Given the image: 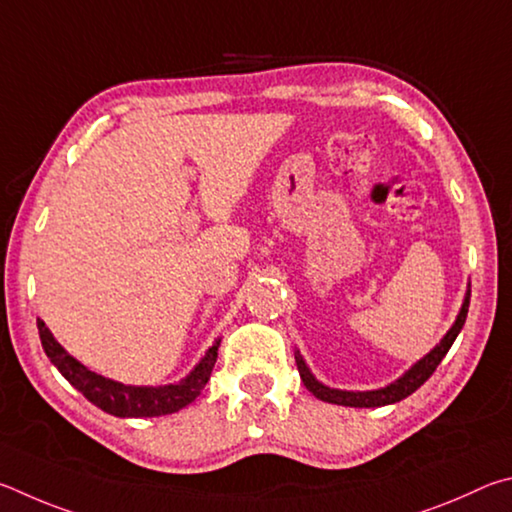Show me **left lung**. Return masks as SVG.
<instances>
[{
	"label": "left lung",
	"mask_w": 512,
	"mask_h": 512,
	"mask_svg": "<svg viewBox=\"0 0 512 512\" xmlns=\"http://www.w3.org/2000/svg\"><path fill=\"white\" fill-rule=\"evenodd\" d=\"M468 308H470V285L465 290V297L461 303L459 315H456L452 328L443 335L441 342H438L432 351H429L425 357H420L416 364H411L409 369L400 375L398 380H393L387 387L373 389V391H344V389H333L328 384L319 382L312 371L308 369L306 360H303L301 351H294V360H297V369L306 389L312 393V396L330 402V405H342V407H384V405H393V402L405 400L411 396L418 387L429 380V375L436 371V366L443 362V357L450 351L454 339L459 337L461 328L465 324V317H468Z\"/></svg>",
	"instance_id": "left-lung-1"
}]
</instances>
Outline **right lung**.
Segmentation results:
<instances>
[{
  "label": "right lung",
  "mask_w": 512,
  "mask_h": 512,
  "mask_svg": "<svg viewBox=\"0 0 512 512\" xmlns=\"http://www.w3.org/2000/svg\"><path fill=\"white\" fill-rule=\"evenodd\" d=\"M38 330L44 353H47L51 364L62 373V378H65L71 387L83 393L92 405L103 409L105 414L119 418L168 416L191 405L206 387V382H209L220 348L218 337L213 346H209V351L202 355V360L193 366L191 373L179 382L159 384V387H137V384H123L89 371L85 364H80L76 357H71L65 348L58 344V339L53 337V333L40 317Z\"/></svg>",
  "instance_id": "obj_1"
}]
</instances>
